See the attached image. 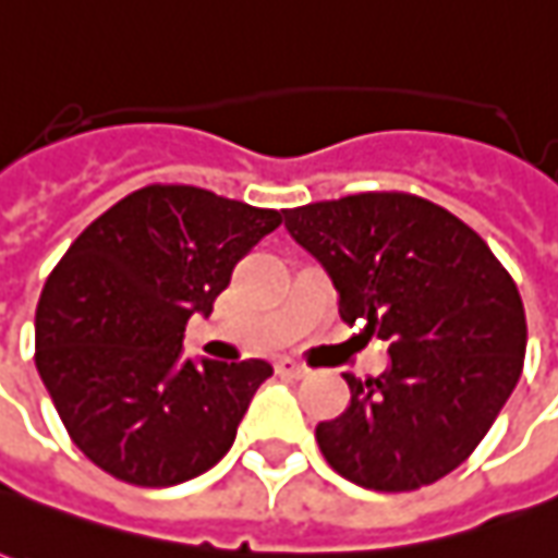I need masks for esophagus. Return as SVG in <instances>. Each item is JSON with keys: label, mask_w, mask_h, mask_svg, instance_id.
I'll use <instances>...</instances> for the list:
<instances>
[{"label": "esophagus", "mask_w": 558, "mask_h": 558, "mask_svg": "<svg viewBox=\"0 0 558 558\" xmlns=\"http://www.w3.org/2000/svg\"><path fill=\"white\" fill-rule=\"evenodd\" d=\"M275 369H278V375H283V378H305V369L299 366V363H293L290 357H280L278 363H275Z\"/></svg>", "instance_id": "1"}]
</instances>
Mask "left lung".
<instances>
[{
  "label": "left lung",
  "instance_id": "left-lung-1",
  "mask_svg": "<svg viewBox=\"0 0 558 558\" xmlns=\"http://www.w3.org/2000/svg\"><path fill=\"white\" fill-rule=\"evenodd\" d=\"M324 265L344 324L388 342V369L344 375L351 407L314 437L329 468L375 492L452 473L513 393L525 308L513 278L458 216L403 192H363L283 210Z\"/></svg>",
  "mask_w": 558,
  "mask_h": 558
}]
</instances>
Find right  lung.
Masks as SVG:
<instances>
[{
    "label": "right lung",
    "instance_id": "1",
    "mask_svg": "<svg viewBox=\"0 0 558 558\" xmlns=\"http://www.w3.org/2000/svg\"><path fill=\"white\" fill-rule=\"evenodd\" d=\"M280 219L195 185H146L72 241L36 308V369L97 468L165 488L229 452L271 366L185 357L183 332Z\"/></svg>",
    "mask_w": 558,
    "mask_h": 558
}]
</instances>
